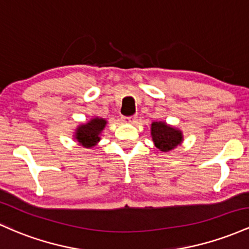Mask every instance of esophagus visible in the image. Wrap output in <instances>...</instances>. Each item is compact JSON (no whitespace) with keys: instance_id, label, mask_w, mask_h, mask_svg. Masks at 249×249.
<instances>
[{"instance_id":"34e87169","label":"esophagus","mask_w":249,"mask_h":249,"mask_svg":"<svg viewBox=\"0 0 249 249\" xmlns=\"http://www.w3.org/2000/svg\"><path fill=\"white\" fill-rule=\"evenodd\" d=\"M136 121V116H127V117H124V122L125 124H134V122Z\"/></svg>"}]
</instances>
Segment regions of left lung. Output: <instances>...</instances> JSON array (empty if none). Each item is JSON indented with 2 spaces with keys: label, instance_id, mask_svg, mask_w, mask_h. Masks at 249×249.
Segmentation results:
<instances>
[{
  "label": "left lung",
  "instance_id": "left-lung-1",
  "mask_svg": "<svg viewBox=\"0 0 249 249\" xmlns=\"http://www.w3.org/2000/svg\"><path fill=\"white\" fill-rule=\"evenodd\" d=\"M153 142L161 152H169L181 144L183 140L182 132L178 128L167 124L166 122H153L150 127Z\"/></svg>",
  "mask_w": 249,
  "mask_h": 249
}]
</instances>
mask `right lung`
<instances>
[{"instance_id": "right-lung-1", "label": "right lung", "mask_w": 249, "mask_h": 249, "mask_svg": "<svg viewBox=\"0 0 249 249\" xmlns=\"http://www.w3.org/2000/svg\"><path fill=\"white\" fill-rule=\"evenodd\" d=\"M107 121L102 117H94L87 124H80L75 130L74 138L79 142L81 146L86 148H91L96 146L97 142L100 141V135L102 130L105 129Z\"/></svg>"}]
</instances>
